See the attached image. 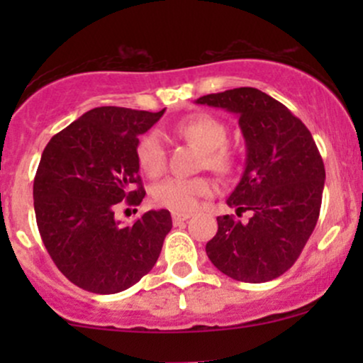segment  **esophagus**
<instances>
[{"label":"esophagus","instance_id":"esophagus-1","mask_svg":"<svg viewBox=\"0 0 363 363\" xmlns=\"http://www.w3.org/2000/svg\"><path fill=\"white\" fill-rule=\"evenodd\" d=\"M187 218H191V213H181V211H172V220H174V223L186 222Z\"/></svg>","mask_w":363,"mask_h":363}]
</instances>
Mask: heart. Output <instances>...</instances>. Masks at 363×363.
Segmentation results:
<instances>
[{"label": "heart", "instance_id": "1", "mask_svg": "<svg viewBox=\"0 0 363 363\" xmlns=\"http://www.w3.org/2000/svg\"><path fill=\"white\" fill-rule=\"evenodd\" d=\"M174 129L187 141L201 148L203 165L215 172L227 174L235 165V152L227 145L228 128L211 114H193L181 119ZM140 169L150 177L164 172L167 152L158 131H150L136 147ZM213 193V184L206 177H169L153 187V201L174 211H193L199 199Z\"/></svg>", "mask_w": 363, "mask_h": 363}]
</instances>
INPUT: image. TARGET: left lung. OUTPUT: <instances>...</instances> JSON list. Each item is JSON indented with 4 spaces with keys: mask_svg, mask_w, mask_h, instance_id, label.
Returning a JSON list of instances; mask_svg holds the SVG:
<instances>
[{
    "mask_svg": "<svg viewBox=\"0 0 363 363\" xmlns=\"http://www.w3.org/2000/svg\"><path fill=\"white\" fill-rule=\"evenodd\" d=\"M196 104L237 114L247 152L227 205L237 215L251 211V218L218 216L208 257L237 281L274 280L294 266L318 223L326 172L315 141L281 102L252 86L203 95Z\"/></svg>",
    "mask_w": 363,
    "mask_h": 363,
    "instance_id": "8db88e82",
    "label": "left lung"
}]
</instances>
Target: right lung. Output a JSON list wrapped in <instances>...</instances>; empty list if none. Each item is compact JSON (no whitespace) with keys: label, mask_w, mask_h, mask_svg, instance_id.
<instances>
[{"label":"right lung","mask_w":363,"mask_h":363,"mask_svg":"<svg viewBox=\"0 0 363 363\" xmlns=\"http://www.w3.org/2000/svg\"><path fill=\"white\" fill-rule=\"evenodd\" d=\"M164 112L95 107L44 148L34 179L37 227L57 269L83 290H126L160 256L172 228L167 210H150L133 225L116 220L114 211L121 201H143L138 136Z\"/></svg>","instance_id":"right-lung-1"}]
</instances>
